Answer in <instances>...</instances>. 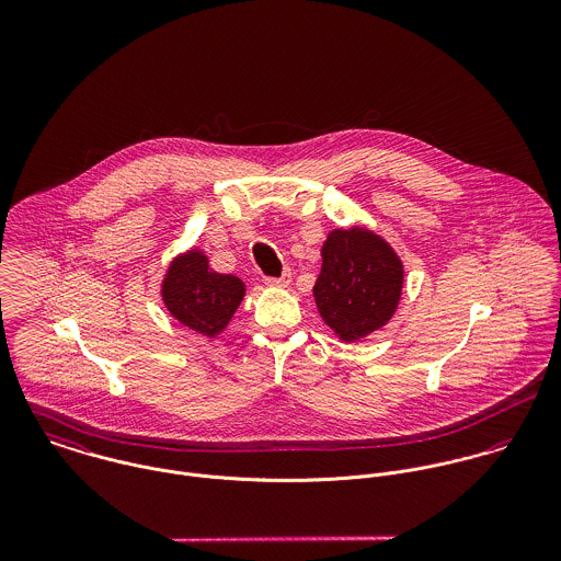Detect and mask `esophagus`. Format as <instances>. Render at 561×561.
Returning <instances> with one entry per match:
<instances>
[{"instance_id": "34e87169", "label": "esophagus", "mask_w": 561, "mask_h": 561, "mask_svg": "<svg viewBox=\"0 0 561 561\" xmlns=\"http://www.w3.org/2000/svg\"><path fill=\"white\" fill-rule=\"evenodd\" d=\"M289 283H291V272L289 270H285L278 278H267L270 287H287Z\"/></svg>"}]
</instances>
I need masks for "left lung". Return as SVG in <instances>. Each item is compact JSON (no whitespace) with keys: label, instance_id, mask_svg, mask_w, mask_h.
I'll return each mask as SVG.
<instances>
[{"label":"left lung","instance_id":"1","mask_svg":"<svg viewBox=\"0 0 561 561\" xmlns=\"http://www.w3.org/2000/svg\"><path fill=\"white\" fill-rule=\"evenodd\" d=\"M401 287L403 263L389 241L365 227L328 233L313 296L321 320L341 341L354 343L387 325Z\"/></svg>","mask_w":561,"mask_h":561}]
</instances>
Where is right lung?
<instances>
[{
    "label": "right lung",
    "instance_id": "obj_1",
    "mask_svg": "<svg viewBox=\"0 0 561 561\" xmlns=\"http://www.w3.org/2000/svg\"><path fill=\"white\" fill-rule=\"evenodd\" d=\"M243 296V280L211 270L207 254L198 248L174 256L161 280V300L168 313L209 339L229 325Z\"/></svg>",
    "mask_w": 561,
    "mask_h": 561
}]
</instances>
